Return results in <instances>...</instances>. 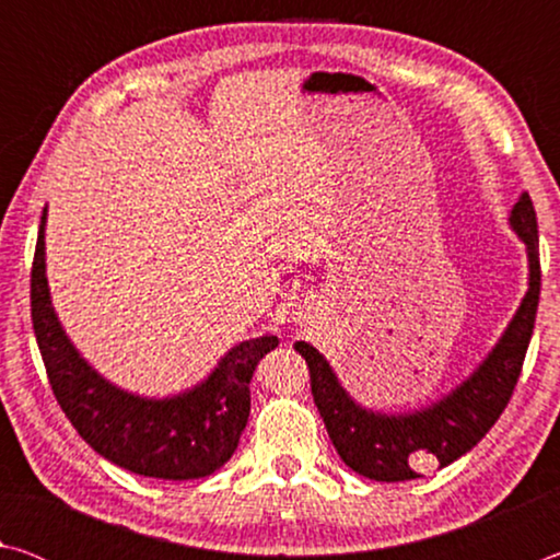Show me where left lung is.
I'll return each mask as SVG.
<instances>
[{"label": "left lung", "instance_id": "8db88e82", "mask_svg": "<svg viewBox=\"0 0 560 560\" xmlns=\"http://www.w3.org/2000/svg\"><path fill=\"white\" fill-rule=\"evenodd\" d=\"M509 222L526 244L528 291L485 363L442 400L407 415L365 410L340 387L328 360L314 346L303 340L293 346L308 363L311 393L324 417L330 442L340 459L360 477L407 481L420 477L417 467L430 462L447 467L485 438L504 412L514 395L528 340L534 336L538 293H541L538 224L534 202L526 192L518 197Z\"/></svg>", "mask_w": 560, "mask_h": 560}]
</instances>
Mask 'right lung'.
<instances>
[{"label": "right lung", "instance_id": "add662e5", "mask_svg": "<svg viewBox=\"0 0 560 560\" xmlns=\"http://www.w3.org/2000/svg\"><path fill=\"white\" fill-rule=\"evenodd\" d=\"M39 224L32 264V324L49 385L75 432L101 457L140 477L187 481L210 477L240 444L249 420V383L277 336L234 346L205 383L183 395L150 400L130 395L93 371L54 314Z\"/></svg>", "mask_w": 560, "mask_h": 560}]
</instances>
